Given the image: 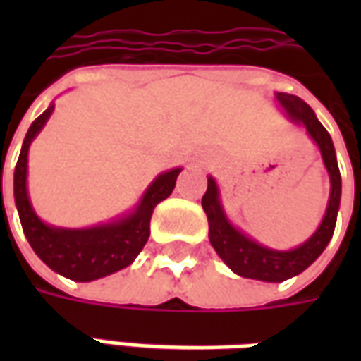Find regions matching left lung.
Returning <instances> with one entry per match:
<instances>
[{
    "label": "left lung",
    "mask_w": 361,
    "mask_h": 361,
    "mask_svg": "<svg viewBox=\"0 0 361 361\" xmlns=\"http://www.w3.org/2000/svg\"><path fill=\"white\" fill-rule=\"evenodd\" d=\"M276 100L284 108L288 118L298 126L305 127V131L310 133V137L321 150V157H323L326 172L331 178V197H329L326 212L315 230V234L294 250H271L232 226V222L228 220L226 212L220 203L219 185H216L214 178H209L207 193L201 201L203 211L207 212V219H209V240H211L214 251L219 253V257L235 274H240L243 279L263 280V282H282V280L292 279L295 274L305 271L325 251L333 238L336 214H338V207H341L342 189L341 170L336 164L333 139L325 127L321 126L315 111L311 110L302 98L294 94L276 92Z\"/></svg>",
    "instance_id": "8db88e82"
}]
</instances>
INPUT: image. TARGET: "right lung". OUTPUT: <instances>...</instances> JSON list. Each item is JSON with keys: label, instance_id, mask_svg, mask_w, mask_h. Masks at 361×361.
<instances>
[{"label": "right lung", "instance_id": "1", "mask_svg": "<svg viewBox=\"0 0 361 361\" xmlns=\"http://www.w3.org/2000/svg\"><path fill=\"white\" fill-rule=\"evenodd\" d=\"M51 111H54V104H50V108L32 121L23 141L19 160L15 166V178H13L15 204L19 211L23 232L36 255L42 259L51 271L59 272L66 279L90 282V280L108 276L111 272L121 271L133 263L135 257L141 253L149 240L150 216H152L154 207L160 201H164L166 197H170L181 168H173V170L160 173L145 191L135 211L114 222L82 228V230L48 226L36 216L28 199L27 164L28 147L35 141L36 135L42 131Z\"/></svg>", "mask_w": 361, "mask_h": 361}]
</instances>
